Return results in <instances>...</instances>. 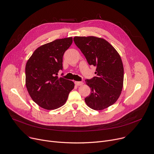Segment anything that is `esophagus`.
<instances>
[{
    "label": "esophagus",
    "instance_id": "34e87169",
    "mask_svg": "<svg viewBox=\"0 0 154 154\" xmlns=\"http://www.w3.org/2000/svg\"><path fill=\"white\" fill-rule=\"evenodd\" d=\"M75 84L76 86H81L83 85V82H82V81H75Z\"/></svg>",
    "mask_w": 154,
    "mask_h": 154
}]
</instances>
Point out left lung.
<instances>
[{
    "label": "left lung",
    "instance_id": "left-lung-1",
    "mask_svg": "<svg viewBox=\"0 0 154 154\" xmlns=\"http://www.w3.org/2000/svg\"><path fill=\"white\" fill-rule=\"evenodd\" d=\"M73 40L88 64L96 67V76L86 79L91 91L85 102L94 110L106 109L116 102L123 88L124 67L119 54L101 38L75 37Z\"/></svg>",
    "mask_w": 154,
    "mask_h": 154
}]
</instances>
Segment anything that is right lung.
Segmentation results:
<instances>
[{
	"mask_svg": "<svg viewBox=\"0 0 154 154\" xmlns=\"http://www.w3.org/2000/svg\"><path fill=\"white\" fill-rule=\"evenodd\" d=\"M73 38L57 39L36 49L25 66V85L33 101L45 109L64 104L74 88L72 81L57 76L63 69V56Z\"/></svg>",
	"mask_w": 154,
	"mask_h": 154,
	"instance_id": "right-lung-1",
	"label": "right lung"
}]
</instances>
